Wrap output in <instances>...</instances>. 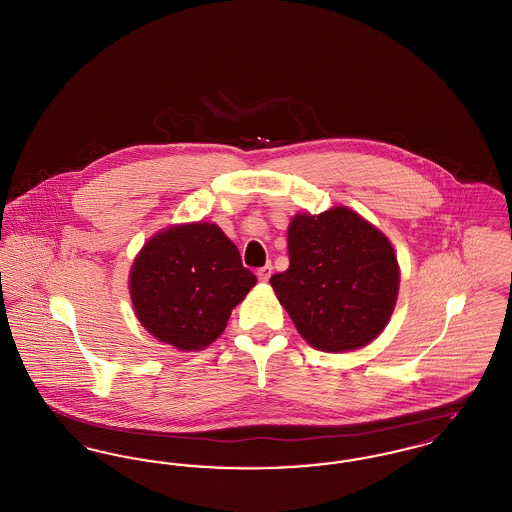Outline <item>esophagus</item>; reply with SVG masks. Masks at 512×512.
Returning <instances> with one entry per match:
<instances>
[{
    "label": "esophagus",
    "instance_id": "obj_1",
    "mask_svg": "<svg viewBox=\"0 0 512 512\" xmlns=\"http://www.w3.org/2000/svg\"><path fill=\"white\" fill-rule=\"evenodd\" d=\"M270 274H272V265H265V267H261L257 270V278H259L261 282H267L268 278H270Z\"/></svg>",
    "mask_w": 512,
    "mask_h": 512
}]
</instances>
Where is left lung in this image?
Masks as SVG:
<instances>
[{"label": "left lung", "mask_w": 512, "mask_h": 512, "mask_svg": "<svg viewBox=\"0 0 512 512\" xmlns=\"http://www.w3.org/2000/svg\"><path fill=\"white\" fill-rule=\"evenodd\" d=\"M290 267L270 284L297 332L328 353L359 349L388 324L399 267L390 240L347 207L295 215Z\"/></svg>", "instance_id": "8db88e82"}]
</instances>
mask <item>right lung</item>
<instances>
[{"instance_id": "1", "label": "right lung", "mask_w": 512, "mask_h": 512, "mask_svg": "<svg viewBox=\"0 0 512 512\" xmlns=\"http://www.w3.org/2000/svg\"><path fill=\"white\" fill-rule=\"evenodd\" d=\"M238 247L217 224L194 222L153 236L130 270L134 311L151 336L182 351L219 338L255 286Z\"/></svg>"}]
</instances>
